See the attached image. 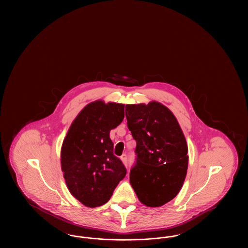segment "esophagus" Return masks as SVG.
<instances>
[{
    "mask_svg": "<svg viewBox=\"0 0 248 248\" xmlns=\"http://www.w3.org/2000/svg\"><path fill=\"white\" fill-rule=\"evenodd\" d=\"M121 160H122V162H123L124 165H125V166H127V155H126V154H123L122 157H121Z\"/></svg>",
    "mask_w": 248,
    "mask_h": 248,
    "instance_id": "obj_1",
    "label": "esophagus"
}]
</instances>
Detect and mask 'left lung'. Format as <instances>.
Masks as SVG:
<instances>
[{
  "instance_id": "1",
  "label": "left lung",
  "mask_w": 248,
  "mask_h": 248,
  "mask_svg": "<svg viewBox=\"0 0 248 248\" xmlns=\"http://www.w3.org/2000/svg\"><path fill=\"white\" fill-rule=\"evenodd\" d=\"M127 126L137 142L130 183L138 198L150 207L162 206L182 188L188 169V146L172 111L165 105L125 106Z\"/></svg>"
}]
</instances>
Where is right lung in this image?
Listing matches in <instances>:
<instances>
[{
  "instance_id": "right-lung-1",
  "label": "right lung",
  "mask_w": 248,
  "mask_h": 248,
  "mask_svg": "<svg viewBox=\"0 0 248 248\" xmlns=\"http://www.w3.org/2000/svg\"><path fill=\"white\" fill-rule=\"evenodd\" d=\"M124 117V104L96 100L72 122L61 147V169L71 195L87 207L110 199L126 169L113 154L110 130Z\"/></svg>"
}]
</instances>
